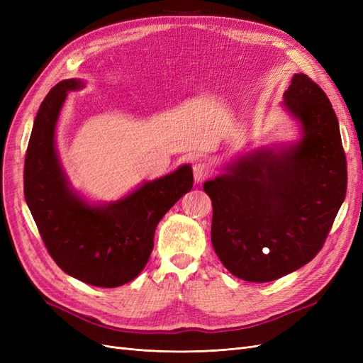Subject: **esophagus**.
I'll return each mask as SVG.
<instances>
[{
	"mask_svg": "<svg viewBox=\"0 0 363 363\" xmlns=\"http://www.w3.org/2000/svg\"><path fill=\"white\" fill-rule=\"evenodd\" d=\"M212 174H213V169L207 162L200 160L194 164V179L196 183H201V182L207 180Z\"/></svg>",
	"mask_w": 363,
	"mask_h": 363,
	"instance_id": "1",
	"label": "esophagus"
}]
</instances>
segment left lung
I'll return each instance as SVG.
<instances>
[{"label":"left lung","instance_id":"left-lung-1","mask_svg":"<svg viewBox=\"0 0 363 363\" xmlns=\"http://www.w3.org/2000/svg\"><path fill=\"white\" fill-rule=\"evenodd\" d=\"M284 106L303 124L300 142L280 155L259 150L203 186L213 206L215 252L247 281L277 280L309 263L347 192V159L325 92L295 74Z\"/></svg>","mask_w":363,"mask_h":363}]
</instances>
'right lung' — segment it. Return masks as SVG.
Listing matches in <instances>:
<instances>
[{
    "instance_id": "add662e5",
    "label": "right lung",
    "mask_w": 363,
    "mask_h": 363,
    "mask_svg": "<svg viewBox=\"0 0 363 363\" xmlns=\"http://www.w3.org/2000/svg\"><path fill=\"white\" fill-rule=\"evenodd\" d=\"M79 80L57 83L42 101L28 140L24 195L50 256L69 276L92 286L116 288L144 269L163 215L192 189L189 164L145 183L106 207L86 204L62 172L54 128L68 91Z\"/></svg>"
}]
</instances>
